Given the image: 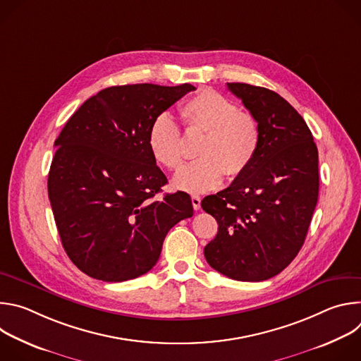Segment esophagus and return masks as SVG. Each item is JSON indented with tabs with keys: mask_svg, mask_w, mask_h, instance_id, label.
Returning <instances> with one entry per match:
<instances>
[{
	"mask_svg": "<svg viewBox=\"0 0 361 361\" xmlns=\"http://www.w3.org/2000/svg\"><path fill=\"white\" fill-rule=\"evenodd\" d=\"M191 202L194 210H200L201 209V198L200 195H191Z\"/></svg>",
	"mask_w": 361,
	"mask_h": 361,
	"instance_id": "34e87169",
	"label": "esophagus"
}]
</instances>
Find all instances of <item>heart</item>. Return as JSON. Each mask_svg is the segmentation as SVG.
Wrapping results in <instances>:
<instances>
[{
    "mask_svg": "<svg viewBox=\"0 0 361 361\" xmlns=\"http://www.w3.org/2000/svg\"><path fill=\"white\" fill-rule=\"evenodd\" d=\"M187 133H204L197 152L201 159L181 169L173 185L185 192H205L219 187L227 174L231 178L247 171L260 147L257 120L240 111L227 97L204 90L180 109ZM148 147L157 163L169 170L181 167L185 159L184 138L177 121L161 113L148 130Z\"/></svg>",
    "mask_w": 361,
    "mask_h": 361,
    "instance_id": "heart-1",
    "label": "heart"
}]
</instances>
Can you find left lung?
I'll list each match as a JSON object with an SVG mask.
<instances>
[{
    "label": "left lung",
    "instance_id": "obj_1",
    "mask_svg": "<svg viewBox=\"0 0 361 361\" xmlns=\"http://www.w3.org/2000/svg\"><path fill=\"white\" fill-rule=\"evenodd\" d=\"M260 127V147L244 174L201 201L219 223L204 247L207 263L240 281L281 273L304 244L319 197V151L302 117L277 92L227 82Z\"/></svg>",
    "mask_w": 361,
    "mask_h": 361
}]
</instances>
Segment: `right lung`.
Instances as JSON below:
<instances>
[{
    "label": "right lung",
    "instance_id": "right-lung-1",
    "mask_svg": "<svg viewBox=\"0 0 361 361\" xmlns=\"http://www.w3.org/2000/svg\"><path fill=\"white\" fill-rule=\"evenodd\" d=\"M191 84L116 85L88 98L54 145L48 198L63 247L87 276L120 283L149 271L173 226L192 216L184 191L156 194L167 177L148 130Z\"/></svg>",
    "mask_w": 361,
    "mask_h": 361
}]
</instances>
